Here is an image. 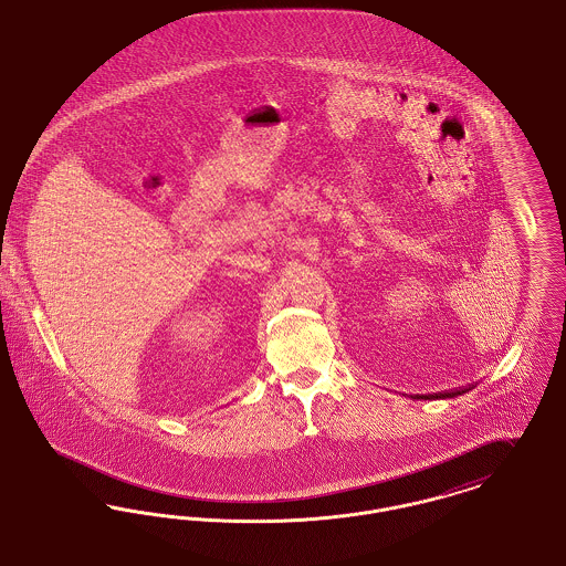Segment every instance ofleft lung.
Returning <instances> with one entry per match:
<instances>
[{"label":"left lung","instance_id":"1","mask_svg":"<svg viewBox=\"0 0 566 566\" xmlns=\"http://www.w3.org/2000/svg\"><path fill=\"white\" fill-rule=\"evenodd\" d=\"M475 386L471 384V386L467 387L446 389V391H439V394H416V396H411V398H416V400H446V398H455V396H462V394H467L469 389H473Z\"/></svg>","mask_w":566,"mask_h":566}]
</instances>
